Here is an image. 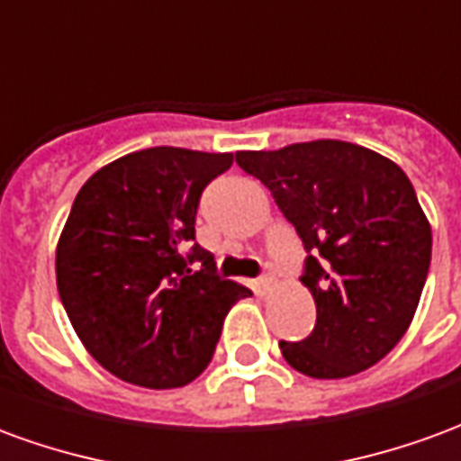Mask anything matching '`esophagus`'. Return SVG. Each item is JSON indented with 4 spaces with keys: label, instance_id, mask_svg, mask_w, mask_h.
Returning a JSON list of instances; mask_svg holds the SVG:
<instances>
[{
    "label": "esophagus",
    "instance_id": "obj_1",
    "mask_svg": "<svg viewBox=\"0 0 461 461\" xmlns=\"http://www.w3.org/2000/svg\"><path fill=\"white\" fill-rule=\"evenodd\" d=\"M274 284H276V276H274V271H267V274H261V276H259L261 294H267V291L274 289Z\"/></svg>",
    "mask_w": 461,
    "mask_h": 461
}]
</instances>
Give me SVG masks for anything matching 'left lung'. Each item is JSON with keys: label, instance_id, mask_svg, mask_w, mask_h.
Returning <instances> with one entry per match:
<instances>
[{"label": "left lung", "instance_id": "obj_1", "mask_svg": "<svg viewBox=\"0 0 461 461\" xmlns=\"http://www.w3.org/2000/svg\"><path fill=\"white\" fill-rule=\"evenodd\" d=\"M237 165L269 187L309 251L303 286L316 326L281 340L286 363L319 380L356 375L385 357L425 289L432 230L395 162L343 140L241 150Z\"/></svg>", "mask_w": 461, "mask_h": 461}]
</instances>
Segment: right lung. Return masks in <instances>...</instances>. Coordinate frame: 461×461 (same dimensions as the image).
I'll return each instance as SVG.
<instances>
[{
	"label": "right lung",
	"instance_id": "right-lung-1",
	"mask_svg": "<svg viewBox=\"0 0 461 461\" xmlns=\"http://www.w3.org/2000/svg\"><path fill=\"white\" fill-rule=\"evenodd\" d=\"M231 162V152L160 145L108 162L76 194L56 286L86 350L125 383H192L210 366L224 316L251 296L217 276L194 241L202 190Z\"/></svg>",
	"mask_w": 461,
	"mask_h": 461
}]
</instances>
